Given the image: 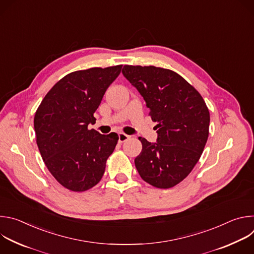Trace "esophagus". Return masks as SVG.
I'll return each instance as SVG.
<instances>
[{
	"label": "esophagus",
	"instance_id": "1",
	"mask_svg": "<svg viewBox=\"0 0 254 254\" xmlns=\"http://www.w3.org/2000/svg\"><path fill=\"white\" fill-rule=\"evenodd\" d=\"M129 137H130V136L127 135V134H126V133H123V132L119 133V141H120V142H125V141H127Z\"/></svg>",
	"mask_w": 254,
	"mask_h": 254
}]
</instances>
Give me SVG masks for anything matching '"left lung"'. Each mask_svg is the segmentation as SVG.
I'll list each match as a JSON object with an SVG mask.
<instances>
[{
	"mask_svg": "<svg viewBox=\"0 0 254 254\" xmlns=\"http://www.w3.org/2000/svg\"><path fill=\"white\" fill-rule=\"evenodd\" d=\"M124 76L150 108L157 142L138 137L135 168L150 185L168 189L183 181L199 161L209 134L210 114L201 94L176 72L155 66L125 65Z\"/></svg>",
	"mask_w": 254,
	"mask_h": 254,
	"instance_id": "8db88e82",
	"label": "left lung"
}]
</instances>
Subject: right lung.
Masks as SVG:
<instances>
[{"label": "right lung", "mask_w": 254, "mask_h": 254, "mask_svg": "<svg viewBox=\"0 0 254 254\" xmlns=\"http://www.w3.org/2000/svg\"><path fill=\"white\" fill-rule=\"evenodd\" d=\"M123 65L79 70L60 79L45 95L34 118L36 141L52 176L68 190L83 192L101 180L116 132L88 129L93 114Z\"/></svg>", "instance_id": "obj_1"}]
</instances>
